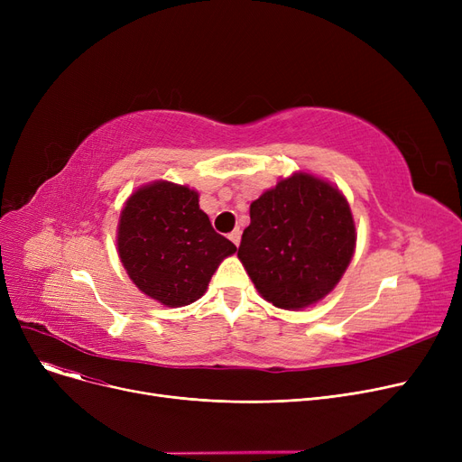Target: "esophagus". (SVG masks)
Returning a JSON list of instances; mask_svg holds the SVG:
<instances>
[{"label":"esophagus","mask_w":462,"mask_h":462,"mask_svg":"<svg viewBox=\"0 0 462 462\" xmlns=\"http://www.w3.org/2000/svg\"><path fill=\"white\" fill-rule=\"evenodd\" d=\"M228 237H230L232 244L237 247L239 241H241V230H239V228H234V230L228 234Z\"/></svg>","instance_id":"1"}]
</instances>
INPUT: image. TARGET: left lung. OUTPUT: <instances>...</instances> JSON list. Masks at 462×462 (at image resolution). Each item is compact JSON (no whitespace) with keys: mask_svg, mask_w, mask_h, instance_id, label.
Returning <instances> with one entry per match:
<instances>
[{"mask_svg":"<svg viewBox=\"0 0 462 462\" xmlns=\"http://www.w3.org/2000/svg\"><path fill=\"white\" fill-rule=\"evenodd\" d=\"M356 239L352 209L338 187L294 172L251 204L237 258L265 301L301 310L322 301L341 281Z\"/></svg>","mask_w":462,"mask_h":462,"instance_id":"obj_1","label":"left lung"}]
</instances>
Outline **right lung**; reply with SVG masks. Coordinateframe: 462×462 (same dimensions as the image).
Returning a JSON list of instances; mask_svg holds the SVG:
<instances>
[{"mask_svg": "<svg viewBox=\"0 0 462 462\" xmlns=\"http://www.w3.org/2000/svg\"><path fill=\"white\" fill-rule=\"evenodd\" d=\"M199 190L157 180L125 200L117 254L142 294L164 307L200 300L221 262L237 247L217 234L199 206Z\"/></svg>", "mask_w": 462, "mask_h": 462, "instance_id": "1", "label": "right lung"}]
</instances>
